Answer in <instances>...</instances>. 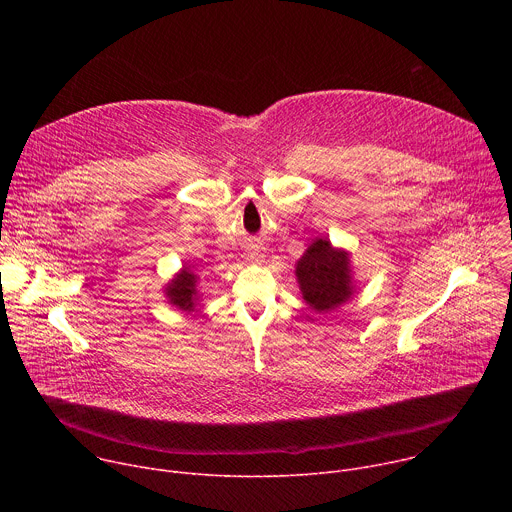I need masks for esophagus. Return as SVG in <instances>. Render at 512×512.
Wrapping results in <instances>:
<instances>
[{"instance_id":"esophagus-1","label":"esophagus","mask_w":512,"mask_h":512,"mask_svg":"<svg viewBox=\"0 0 512 512\" xmlns=\"http://www.w3.org/2000/svg\"><path fill=\"white\" fill-rule=\"evenodd\" d=\"M259 257H261L259 253H253V255H251V259H253V261H259Z\"/></svg>"}]
</instances>
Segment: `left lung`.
I'll return each instance as SVG.
<instances>
[{
	"label": "left lung",
	"instance_id": "1",
	"mask_svg": "<svg viewBox=\"0 0 512 512\" xmlns=\"http://www.w3.org/2000/svg\"><path fill=\"white\" fill-rule=\"evenodd\" d=\"M300 294L310 310L326 314L346 304L356 291L350 253L318 237L296 263Z\"/></svg>",
	"mask_w": 512,
	"mask_h": 512
}]
</instances>
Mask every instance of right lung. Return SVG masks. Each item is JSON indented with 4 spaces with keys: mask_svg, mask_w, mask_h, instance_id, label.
<instances>
[{
    "mask_svg": "<svg viewBox=\"0 0 512 512\" xmlns=\"http://www.w3.org/2000/svg\"><path fill=\"white\" fill-rule=\"evenodd\" d=\"M164 296L168 304H172L176 310L184 314H192L202 302V294L198 291V275H194V271H190V267L184 265L164 285Z\"/></svg>",
    "mask_w": 512,
    "mask_h": 512,
    "instance_id": "obj_1",
    "label": "right lung"
}]
</instances>
